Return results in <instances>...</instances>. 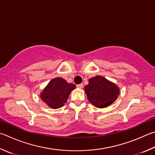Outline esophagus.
Returning a JSON list of instances; mask_svg holds the SVG:
<instances>
[{
    "mask_svg": "<svg viewBox=\"0 0 155 155\" xmlns=\"http://www.w3.org/2000/svg\"><path fill=\"white\" fill-rule=\"evenodd\" d=\"M77 88H79V89H82L83 87V84H78V85H77Z\"/></svg>",
    "mask_w": 155,
    "mask_h": 155,
    "instance_id": "obj_1",
    "label": "esophagus"
}]
</instances>
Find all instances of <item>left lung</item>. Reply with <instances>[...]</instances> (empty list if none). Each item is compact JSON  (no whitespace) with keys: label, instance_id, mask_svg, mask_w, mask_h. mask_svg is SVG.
Instances as JSON below:
<instances>
[{"label":"left lung","instance_id":"obj_1","mask_svg":"<svg viewBox=\"0 0 155 155\" xmlns=\"http://www.w3.org/2000/svg\"><path fill=\"white\" fill-rule=\"evenodd\" d=\"M85 91L90 103L100 108L110 105L119 94V87L100 76L90 78Z\"/></svg>","mask_w":155,"mask_h":155}]
</instances>
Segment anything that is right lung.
<instances>
[{
    "mask_svg": "<svg viewBox=\"0 0 155 155\" xmlns=\"http://www.w3.org/2000/svg\"><path fill=\"white\" fill-rule=\"evenodd\" d=\"M75 85L68 83L62 78L58 77L50 81L41 94L45 102L51 108H59L65 104Z\"/></svg>",
    "mask_w": 155,
    "mask_h": 155,
    "instance_id": "obj_1",
    "label": "right lung"
}]
</instances>
